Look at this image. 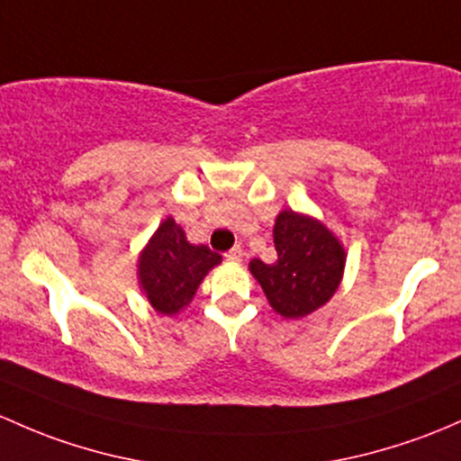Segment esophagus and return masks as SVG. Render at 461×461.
I'll return each instance as SVG.
<instances>
[{"instance_id":"esophagus-1","label":"esophagus","mask_w":461,"mask_h":461,"mask_svg":"<svg viewBox=\"0 0 461 461\" xmlns=\"http://www.w3.org/2000/svg\"><path fill=\"white\" fill-rule=\"evenodd\" d=\"M225 258L230 260V263H234V265H239L240 260H243V249H240V247H234V249H230L225 254Z\"/></svg>"}]
</instances>
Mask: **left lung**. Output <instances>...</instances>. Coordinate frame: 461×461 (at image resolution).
<instances>
[{
  "label": "left lung",
  "instance_id": "left-lung-1",
  "mask_svg": "<svg viewBox=\"0 0 461 461\" xmlns=\"http://www.w3.org/2000/svg\"><path fill=\"white\" fill-rule=\"evenodd\" d=\"M274 245L278 254L274 265L258 258L249 263L271 309L298 320L324 307L345 276L347 251L340 239L318 218L283 210L274 222Z\"/></svg>",
  "mask_w": 461,
  "mask_h": 461
}]
</instances>
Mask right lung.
Here are the masks:
<instances>
[{
    "mask_svg": "<svg viewBox=\"0 0 461 461\" xmlns=\"http://www.w3.org/2000/svg\"><path fill=\"white\" fill-rule=\"evenodd\" d=\"M221 263L222 258L210 247L192 245L183 227L167 216L139 254V287L154 312L176 316L192 303L205 276Z\"/></svg>",
    "mask_w": 461,
    "mask_h": 461,
    "instance_id": "add662e5",
    "label": "right lung"
}]
</instances>
